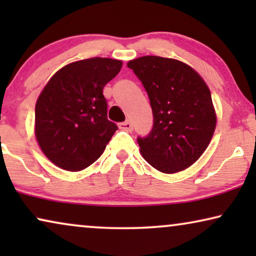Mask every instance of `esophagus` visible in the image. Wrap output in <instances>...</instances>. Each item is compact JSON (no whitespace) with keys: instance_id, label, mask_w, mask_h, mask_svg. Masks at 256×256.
Listing matches in <instances>:
<instances>
[{"instance_id":"esophagus-1","label":"esophagus","mask_w":256,"mask_h":256,"mask_svg":"<svg viewBox=\"0 0 256 256\" xmlns=\"http://www.w3.org/2000/svg\"><path fill=\"white\" fill-rule=\"evenodd\" d=\"M118 127L121 129H124V130H128V132H132V124L130 120H127L124 122H121V124H118Z\"/></svg>"}]
</instances>
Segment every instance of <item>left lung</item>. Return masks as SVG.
Listing matches in <instances>:
<instances>
[{
	"mask_svg": "<svg viewBox=\"0 0 256 256\" xmlns=\"http://www.w3.org/2000/svg\"><path fill=\"white\" fill-rule=\"evenodd\" d=\"M146 90L154 124L140 150L150 166L174 174L192 166L216 129L211 92L202 76L176 59L144 56L127 64Z\"/></svg>",
	"mask_w": 256,
	"mask_h": 256,
	"instance_id": "obj_1",
	"label": "left lung"
}]
</instances>
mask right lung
Listing matches in <instances>:
<instances>
[{"mask_svg":"<svg viewBox=\"0 0 256 256\" xmlns=\"http://www.w3.org/2000/svg\"><path fill=\"white\" fill-rule=\"evenodd\" d=\"M121 68V60L110 58L71 62L42 90L34 132L40 149L57 166L80 171L104 152L118 126L108 120L102 90Z\"/></svg>","mask_w":256,"mask_h":256,"instance_id":"right-lung-1","label":"right lung"}]
</instances>
